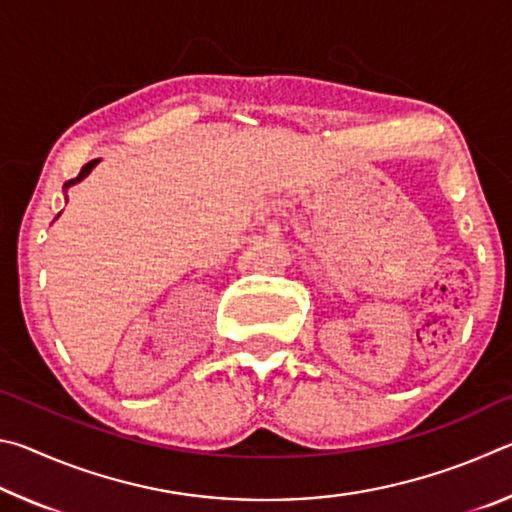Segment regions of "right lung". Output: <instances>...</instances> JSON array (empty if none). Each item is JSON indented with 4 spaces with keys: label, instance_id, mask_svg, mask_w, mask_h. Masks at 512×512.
<instances>
[{
    "label": "right lung",
    "instance_id": "1",
    "mask_svg": "<svg viewBox=\"0 0 512 512\" xmlns=\"http://www.w3.org/2000/svg\"><path fill=\"white\" fill-rule=\"evenodd\" d=\"M99 160H92V162H88V164H85V167L81 169V173H79V176H76V178H72V180H67V183H65V187H69V185H74V183H79V180H83L85 176H88V173L92 171V167H94V164H97Z\"/></svg>",
    "mask_w": 512,
    "mask_h": 512
}]
</instances>
